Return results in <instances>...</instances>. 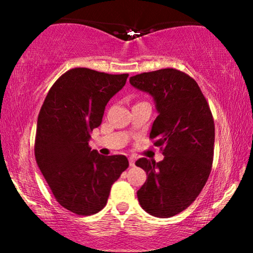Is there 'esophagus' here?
<instances>
[{
    "label": "esophagus",
    "instance_id": "1",
    "mask_svg": "<svg viewBox=\"0 0 253 253\" xmlns=\"http://www.w3.org/2000/svg\"><path fill=\"white\" fill-rule=\"evenodd\" d=\"M128 161H129L130 167H134V163H135V158H134V157H129Z\"/></svg>",
    "mask_w": 253,
    "mask_h": 253
}]
</instances>
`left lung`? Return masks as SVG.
Instances as JSON below:
<instances>
[{"label": "left lung", "mask_w": 253, "mask_h": 253, "mask_svg": "<svg viewBox=\"0 0 253 253\" xmlns=\"http://www.w3.org/2000/svg\"><path fill=\"white\" fill-rule=\"evenodd\" d=\"M130 85L151 95L158 117L150 138L162 146L164 159L135 162L146 171L136 191L141 208L157 217H171L195 201L210 177L214 152V120L201 89L193 78L175 69L144 72Z\"/></svg>", "instance_id": "8db88e82"}]
</instances>
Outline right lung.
<instances>
[{
  "label": "right lung",
  "instance_id": "right-lung-1",
  "mask_svg": "<svg viewBox=\"0 0 253 253\" xmlns=\"http://www.w3.org/2000/svg\"><path fill=\"white\" fill-rule=\"evenodd\" d=\"M127 74L71 69L52 85L37 124L38 167L60 206L91 215L106 206L112 184L128 168L125 156L104 157L89 147L107 103L126 84Z\"/></svg>",
  "mask_w": 253,
  "mask_h": 253
}]
</instances>
